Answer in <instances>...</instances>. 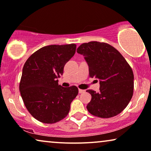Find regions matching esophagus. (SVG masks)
Segmentation results:
<instances>
[{"label": "esophagus", "mask_w": 151, "mask_h": 151, "mask_svg": "<svg viewBox=\"0 0 151 151\" xmlns=\"http://www.w3.org/2000/svg\"><path fill=\"white\" fill-rule=\"evenodd\" d=\"M86 91L85 90H81V89H79V93H85Z\"/></svg>", "instance_id": "obj_1"}]
</instances>
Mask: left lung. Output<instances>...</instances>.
Returning <instances> with one entry per match:
<instances>
[{"mask_svg":"<svg viewBox=\"0 0 151 151\" xmlns=\"http://www.w3.org/2000/svg\"><path fill=\"white\" fill-rule=\"evenodd\" d=\"M77 52L84 56L90 77L100 81V92L86 91L92 97L88 111L104 118L123 111L133 95L134 74L121 53L109 44L99 42L82 44Z\"/></svg>","mask_w":151,"mask_h":151,"instance_id":"obj_1","label":"left lung"}]
</instances>
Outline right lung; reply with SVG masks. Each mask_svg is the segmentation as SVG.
<instances>
[{
    "mask_svg": "<svg viewBox=\"0 0 151 151\" xmlns=\"http://www.w3.org/2000/svg\"><path fill=\"white\" fill-rule=\"evenodd\" d=\"M77 45L42 47L25 63L19 83L22 100L29 113L44 123H55L68 116L77 86L58 85L65 63L74 56Z\"/></svg>",
    "mask_w": 151,
    "mask_h": 151,
    "instance_id": "right-lung-1",
    "label": "right lung"
}]
</instances>
